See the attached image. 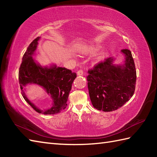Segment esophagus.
<instances>
[{
  "instance_id": "esophagus-1",
  "label": "esophagus",
  "mask_w": 157,
  "mask_h": 157,
  "mask_svg": "<svg viewBox=\"0 0 157 157\" xmlns=\"http://www.w3.org/2000/svg\"><path fill=\"white\" fill-rule=\"evenodd\" d=\"M84 74V71H83V70H79V71H77V75H83Z\"/></svg>"
}]
</instances>
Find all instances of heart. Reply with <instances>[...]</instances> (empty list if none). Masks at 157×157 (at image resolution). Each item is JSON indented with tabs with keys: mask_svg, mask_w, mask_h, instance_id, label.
Masks as SVG:
<instances>
[{
	"mask_svg": "<svg viewBox=\"0 0 157 157\" xmlns=\"http://www.w3.org/2000/svg\"><path fill=\"white\" fill-rule=\"evenodd\" d=\"M88 51H90V52H94L96 51V48H93V47H90L88 49Z\"/></svg>",
	"mask_w": 157,
	"mask_h": 157,
	"instance_id": "heart-1",
	"label": "heart"
}]
</instances>
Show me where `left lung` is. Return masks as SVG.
<instances>
[{
    "label": "left lung",
    "mask_w": 157,
    "mask_h": 157,
    "mask_svg": "<svg viewBox=\"0 0 157 157\" xmlns=\"http://www.w3.org/2000/svg\"><path fill=\"white\" fill-rule=\"evenodd\" d=\"M122 65H115L110 57L88 70V88L92 104L104 112L118 109L132 97L136 88V70L131 51L121 50Z\"/></svg>",
    "instance_id": "left-lung-1"
}]
</instances>
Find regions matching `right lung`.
<instances>
[{"mask_svg":"<svg viewBox=\"0 0 157 157\" xmlns=\"http://www.w3.org/2000/svg\"><path fill=\"white\" fill-rule=\"evenodd\" d=\"M37 37L29 45L23 56L21 64L19 70V82L21 94L25 101L36 112L44 115H54L66 108L67 101L71 90L73 82L77 77L76 73L65 67H42L35 61L32 56L37 48ZM34 83L42 86L53 100V106L47 110L40 109L29 101L24 92V87L28 84Z\"/></svg>","mask_w":157,"mask_h":157,"instance_id":"obj_1","label":"right lung"}]
</instances>
